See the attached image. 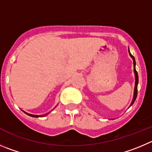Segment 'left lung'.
Wrapping results in <instances>:
<instances>
[{
	"label": "left lung",
	"mask_w": 152,
	"mask_h": 152,
	"mask_svg": "<svg viewBox=\"0 0 152 152\" xmlns=\"http://www.w3.org/2000/svg\"><path fill=\"white\" fill-rule=\"evenodd\" d=\"M129 54H130V57H131L132 58H133V60H134V73H135V79H136V81H135V88H134V99H133V100H132L131 104H130V106H132V105L134 104V101H135V100H136V98H137V91H137V86H138V83H139V77H138V73H137V70H136V68H135V66H136L135 58H134V57L133 56V55H132L131 54H130V51H129Z\"/></svg>",
	"instance_id": "obj_1"
}]
</instances>
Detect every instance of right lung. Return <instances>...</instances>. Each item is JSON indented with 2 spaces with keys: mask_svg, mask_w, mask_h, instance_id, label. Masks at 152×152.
<instances>
[{
  "mask_svg": "<svg viewBox=\"0 0 152 152\" xmlns=\"http://www.w3.org/2000/svg\"><path fill=\"white\" fill-rule=\"evenodd\" d=\"M25 114L31 116V117H35V118L39 117V116H45V115H48V114H46V115H31V114H29V113H25Z\"/></svg>",
  "mask_w": 152,
  "mask_h": 152,
  "instance_id": "right-lung-1",
  "label": "right lung"
}]
</instances>
